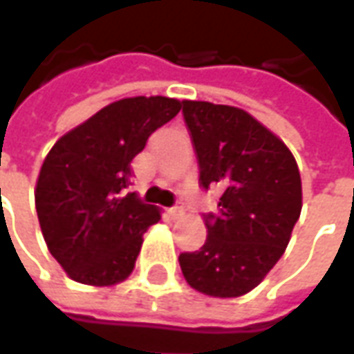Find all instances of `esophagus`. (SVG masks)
<instances>
[{
    "instance_id": "esophagus-1",
    "label": "esophagus",
    "mask_w": 354,
    "mask_h": 354,
    "mask_svg": "<svg viewBox=\"0 0 354 354\" xmlns=\"http://www.w3.org/2000/svg\"><path fill=\"white\" fill-rule=\"evenodd\" d=\"M168 214L172 219H178V217H182L184 215V205H182V201H176V205H172L170 209H168Z\"/></svg>"
}]
</instances>
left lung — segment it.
<instances>
[{"mask_svg": "<svg viewBox=\"0 0 354 354\" xmlns=\"http://www.w3.org/2000/svg\"><path fill=\"white\" fill-rule=\"evenodd\" d=\"M200 166V186L219 184V214H205L207 239L178 257L189 286L237 298L262 282L284 254L301 212V180L288 147L247 111L182 102Z\"/></svg>", "mask_w": 354, "mask_h": 354, "instance_id": "1", "label": "left lung"}]
</instances>
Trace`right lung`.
Returning a JSON list of instances; mask_svg holds the SVG:
<instances>
[{
	"instance_id": "1",
	"label": "right lung",
	"mask_w": 354,
	"mask_h": 354,
	"mask_svg": "<svg viewBox=\"0 0 354 354\" xmlns=\"http://www.w3.org/2000/svg\"><path fill=\"white\" fill-rule=\"evenodd\" d=\"M180 107L162 95L119 100L46 154L35 205L46 247L72 280L111 286L131 274L142 233L160 219L154 205L127 192L131 162Z\"/></svg>"
}]
</instances>
